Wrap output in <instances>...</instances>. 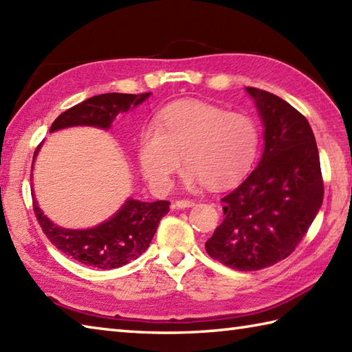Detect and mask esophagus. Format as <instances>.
<instances>
[{
  "instance_id": "1",
  "label": "esophagus",
  "mask_w": 352,
  "mask_h": 352,
  "mask_svg": "<svg viewBox=\"0 0 352 352\" xmlns=\"http://www.w3.org/2000/svg\"><path fill=\"white\" fill-rule=\"evenodd\" d=\"M194 204H195V203L190 201V200H178V201H175L174 206H175L177 209H186V208H192Z\"/></svg>"
}]
</instances>
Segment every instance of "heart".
Listing matches in <instances>:
<instances>
[{
	"label": "heart",
	"mask_w": 352,
	"mask_h": 352,
	"mask_svg": "<svg viewBox=\"0 0 352 352\" xmlns=\"http://www.w3.org/2000/svg\"><path fill=\"white\" fill-rule=\"evenodd\" d=\"M260 132L255 121L204 101L166 106L137 140L140 170L152 188L166 190L183 163L186 182L219 189L237 182L257 157Z\"/></svg>",
	"instance_id": "heart-1"
}]
</instances>
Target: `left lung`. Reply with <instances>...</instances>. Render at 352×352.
<instances>
[{"label":"left lung","mask_w":352,"mask_h":352,"mask_svg":"<svg viewBox=\"0 0 352 352\" xmlns=\"http://www.w3.org/2000/svg\"><path fill=\"white\" fill-rule=\"evenodd\" d=\"M246 92L265 127V149L257 168L221 198L225 219L204 246L232 270L258 271L286 258L308 232L323 180L308 120L277 95Z\"/></svg>","instance_id":"1"}]
</instances>
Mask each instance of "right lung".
<instances>
[{
	"mask_svg": "<svg viewBox=\"0 0 352 352\" xmlns=\"http://www.w3.org/2000/svg\"><path fill=\"white\" fill-rule=\"evenodd\" d=\"M149 97L151 92L95 95L58 115L50 126V132L74 126H92L107 131L118 113L135 109ZM41 144L35 151L34 163ZM32 198L36 219L50 243L78 263L98 270H115L140 257L149 248L158 223L169 212L170 204L164 200L148 203L127 198L109 220L89 229H67L55 225L43 214L34 190Z\"/></svg>",
	"mask_w": 352,
	"mask_h": 352,
	"instance_id": "obj_1",
	"label": "right lung"
}]
</instances>
